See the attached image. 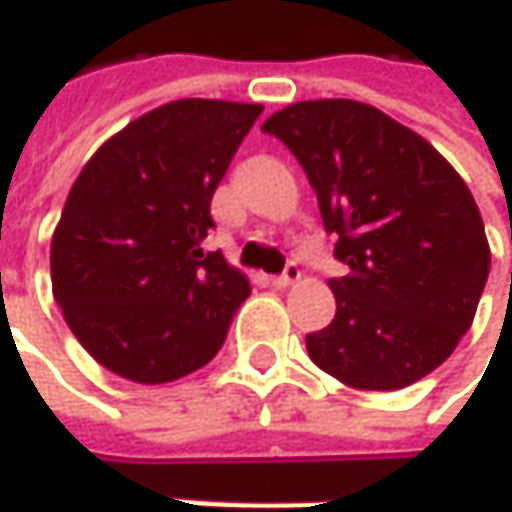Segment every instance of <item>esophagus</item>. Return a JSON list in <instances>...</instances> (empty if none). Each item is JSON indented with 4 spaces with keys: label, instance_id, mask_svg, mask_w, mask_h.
<instances>
[{
    "label": "esophagus",
    "instance_id": "34e87169",
    "mask_svg": "<svg viewBox=\"0 0 512 512\" xmlns=\"http://www.w3.org/2000/svg\"><path fill=\"white\" fill-rule=\"evenodd\" d=\"M300 266L297 263H289L286 266V272L277 274V277H272V286H277V289H286V286H291V283H297L300 280Z\"/></svg>",
    "mask_w": 512,
    "mask_h": 512
}]
</instances>
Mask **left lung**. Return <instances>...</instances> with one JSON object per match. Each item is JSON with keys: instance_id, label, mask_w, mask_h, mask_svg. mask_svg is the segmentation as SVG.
Wrapping results in <instances>:
<instances>
[{"instance_id": "obj_1", "label": "left lung", "mask_w": 512, "mask_h": 512, "mask_svg": "<svg viewBox=\"0 0 512 512\" xmlns=\"http://www.w3.org/2000/svg\"><path fill=\"white\" fill-rule=\"evenodd\" d=\"M317 192L334 257L331 326L311 362L362 391H397L453 354L490 272L485 223L459 172L391 115L351 98L297 101L263 121Z\"/></svg>"}]
</instances>
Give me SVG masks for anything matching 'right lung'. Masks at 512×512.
Segmentation results:
<instances>
[{
  "instance_id": "1",
  "label": "right lung",
  "mask_w": 512,
  "mask_h": 512,
  "mask_svg": "<svg viewBox=\"0 0 512 512\" xmlns=\"http://www.w3.org/2000/svg\"><path fill=\"white\" fill-rule=\"evenodd\" d=\"M260 104L181 98L107 138L67 195L50 243L53 297L87 354L161 385L221 351L249 280L203 255L212 195Z\"/></svg>"
}]
</instances>
